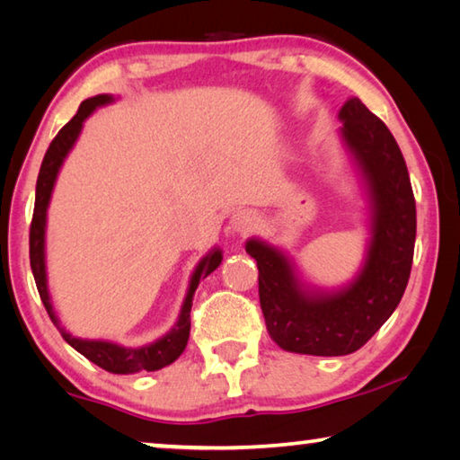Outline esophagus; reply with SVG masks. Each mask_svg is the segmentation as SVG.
Returning a JSON list of instances; mask_svg holds the SVG:
<instances>
[{"label": "esophagus", "mask_w": 460, "mask_h": 460, "mask_svg": "<svg viewBox=\"0 0 460 460\" xmlns=\"http://www.w3.org/2000/svg\"><path fill=\"white\" fill-rule=\"evenodd\" d=\"M258 223V217H255L253 211H237L231 217V227L237 233H247L255 227Z\"/></svg>", "instance_id": "34e87169"}]
</instances>
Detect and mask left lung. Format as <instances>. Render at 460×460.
<instances>
[{"instance_id": "obj_1", "label": "left lung", "mask_w": 460, "mask_h": 460, "mask_svg": "<svg viewBox=\"0 0 460 460\" xmlns=\"http://www.w3.org/2000/svg\"><path fill=\"white\" fill-rule=\"evenodd\" d=\"M342 139L369 186L371 243L361 274L341 292H306L282 252L249 239L270 337L292 353L339 357L361 349L406 290L416 241V200L392 131L359 99L342 105Z\"/></svg>"}]
</instances>
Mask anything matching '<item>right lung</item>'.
Masks as SVG:
<instances>
[{
    "label": "right lung",
    "instance_id": "right-lung-1",
    "mask_svg": "<svg viewBox=\"0 0 460 460\" xmlns=\"http://www.w3.org/2000/svg\"><path fill=\"white\" fill-rule=\"evenodd\" d=\"M111 101L113 97L109 95H97L83 101L75 118L58 131L57 137L52 139L50 147L44 154L40 174H38L34 215H32V225H30V266H32L38 294H40L46 313H49L52 323L57 326H58V318L54 316L49 288H46V266H44L46 208H49L50 194H52L58 170L62 166V162H65L68 150H71L73 144L76 142V137H79L83 121L87 119L97 107L111 103ZM221 260L223 255L219 249H213L207 258H202V261L199 263L192 274L189 294H186V300L182 305L181 316H178V323L174 324V329L168 334H164L162 339L152 342V345L131 349V347H121L107 341H84V339L73 337V334H68L65 329H60L58 326L62 339H65L73 349H76L81 355L87 357L89 361L99 365L101 369H105L109 373H118V376H128V373H137V371H158L162 367H166V365L174 363L178 357H181L186 342H189L190 306H192L194 290H197V286L202 278H207L211 271L219 268Z\"/></svg>",
    "mask_w": 460,
    "mask_h": 460
}]
</instances>
